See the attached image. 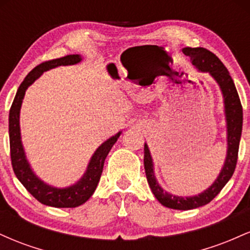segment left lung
Segmentation results:
<instances>
[{
  "label": "left lung",
  "instance_id": "left-lung-1",
  "mask_svg": "<svg viewBox=\"0 0 250 250\" xmlns=\"http://www.w3.org/2000/svg\"><path fill=\"white\" fill-rule=\"evenodd\" d=\"M182 53L190 59V62L199 71L208 73L216 81L221 89L225 104L226 128H227V154L223 167L221 169L219 176L214 181L213 185L208 187L202 193L194 196H179L166 191L157 182L154 173V162L150 155L148 145L145 143V170L147 181L154 196L162 206L167 208L177 209V210H189L206 206L222 190L226 183L233 176L237 162V153L241 133H242V105L234 81L229 75L222 62L215 54L205 48H183Z\"/></svg>",
  "mask_w": 250,
  "mask_h": 250
}]
</instances>
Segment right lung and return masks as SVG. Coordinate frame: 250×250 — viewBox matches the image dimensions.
<instances>
[{"mask_svg": "<svg viewBox=\"0 0 250 250\" xmlns=\"http://www.w3.org/2000/svg\"><path fill=\"white\" fill-rule=\"evenodd\" d=\"M81 61L82 56L75 54V55H67L61 57V59L51 60V61L41 63L40 65H37L25 76L23 82L17 89L15 99H14L9 111L10 156L14 173H15L20 182L24 186V188L39 202H41L42 205L55 208H75L83 205L90 199V196L95 191L97 185H99L105 157H107L110 149L113 148V146L115 145L117 139L122 133V131H119L114 136L109 137L107 141L103 142L94 151L84 174L82 175L81 179L77 181L76 183L69 186V187L59 188L48 185L44 181L40 179L31 169L27 156H25L23 145H22L21 128H20V111H21V105L22 102H23L25 90L44 71L60 67V65L77 64Z\"/></svg>", "mask_w": 250, "mask_h": 250, "instance_id": "add662e5", "label": "right lung"}]
</instances>
